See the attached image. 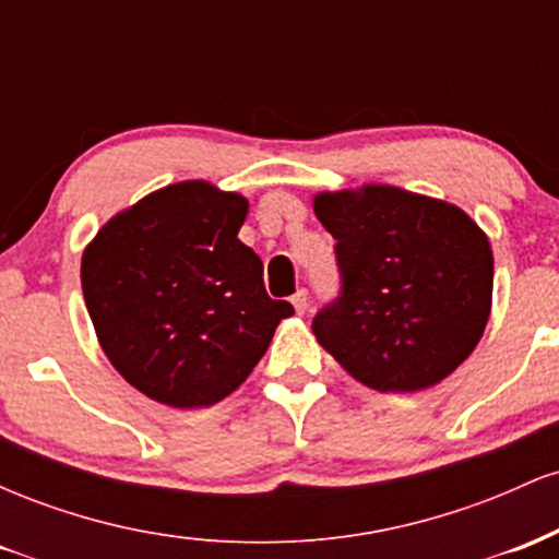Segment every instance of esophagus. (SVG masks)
Masks as SVG:
<instances>
[{"label":"esophagus","instance_id":"esophagus-1","mask_svg":"<svg viewBox=\"0 0 559 559\" xmlns=\"http://www.w3.org/2000/svg\"><path fill=\"white\" fill-rule=\"evenodd\" d=\"M292 305H294V310L299 312V316H305L307 307H310V297H307V288H299V292L294 294V297H292Z\"/></svg>","mask_w":559,"mask_h":559}]
</instances>
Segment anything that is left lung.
<instances>
[{"mask_svg": "<svg viewBox=\"0 0 559 559\" xmlns=\"http://www.w3.org/2000/svg\"><path fill=\"white\" fill-rule=\"evenodd\" d=\"M336 239L342 292L312 333L357 381L420 391L444 381L480 342L493 254L463 210L396 186L316 197Z\"/></svg>", "mask_w": 559, "mask_h": 559, "instance_id": "8db88e82", "label": "left lung"}]
</instances>
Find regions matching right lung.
<instances>
[{
  "instance_id": "obj_1",
  "label": "right lung",
  "mask_w": 559,
  "mask_h": 559,
  "mask_svg": "<svg viewBox=\"0 0 559 559\" xmlns=\"http://www.w3.org/2000/svg\"><path fill=\"white\" fill-rule=\"evenodd\" d=\"M247 199L204 181L165 186L88 243L81 286L120 376L170 407L226 400L294 316L271 299L262 260L239 241Z\"/></svg>"
}]
</instances>
